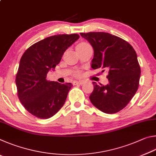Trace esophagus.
I'll use <instances>...</instances> for the list:
<instances>
[{"label": "esophagus", "mask_w": 156, "mask_h": 156, "mask_svg": "<svg viewBox=\"0 0 156 156\" xmlns=\"http://www.w3.org/2000/svg\"><path fill=\"white\" fill-rule=\"evenodd\" d=\"M75 84H83L84 83L83 80H79V81H76L75 82Z\"/></svg>", "instance_id": "1"}]
</instances>
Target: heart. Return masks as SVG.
I'll return each instance as SVG.
<instances>
[{
	"label": "heart",
	"mask_w": 156,
	"mask_h": 156,
	"mask_svg": "<svg viewBox=\"0 0 156 156\" xmlns=\"http://www.w3.org/2000/svg\"><path fill=\"white\" fill-rule=\"evenodd\" d=\"M86 44H87V43H80V44H78V45H77V47L84 46V45H86Z\"/></svg>",
	"instance_id": "heart-1"
}]
</instances>
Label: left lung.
Wrapping results in <instances>:
<instances>
[{
	"label": "left lung",
	"instance_id": "left-lung-1",
	"mask_svg": "<svg viewBox=\"0 0 156 156\" xmlns=\"http://www.w3.org/2000/svg\"><path fill=\"white\" fill-rule=\"evenodd\" d=\"M93 47L91 68L108 70L107 85L93 82L89 96L91 103L105 113H115L124 109L139 87L140 67L136 52L130 44L120 37L106 32L80 33Z\"/></svg>",
	"mask_w": 156,
	"mask_h": 156
}]
</instances>
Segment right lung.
Masks as SVG:
<instances>
[{
	"instance_id": "add662e5",
	"label": "right lung",
	"mask_w": 156,
	"mask_h": 156,
	"mask_svg": "<svg viewBox=\"0 0 156 156\" xmlns=\"http://www.w3.org/2000/svg\"><path fill=\"white\" fill-rule=\"evenodd\" d=\"M80 38L78 34H59L37 42L21 57L16 76L18 97L31 114L41 119L52 117L64 105L72 84L47 80L64 52Z\"/></svg>"
}]
</instances>
